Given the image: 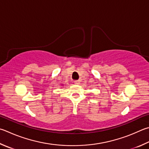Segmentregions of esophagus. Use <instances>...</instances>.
<instances>
[{
  "label": "esophagus",
  "mask_w": 149,
  "mask_h": 149,
  "mask_svg": "<svg viewBox=\"0 0 149 149\" xmlns=\"http://www.w3.org/2000/svg\"><path fill=\"white\" fill-rule=\"evenodd\" d=\"M74 82L75 84H77V85H78V84L79 83V80H75Z\"/></svg>",
  "instance_id": "obj_1"
}]
</instances>
